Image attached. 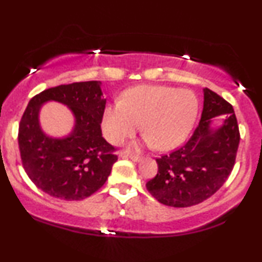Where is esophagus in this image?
<instances>
[{"instance_id":"1","label":"esophagus","mask_w":262,"mask_h":262,"mask_svg":"<svg viewBox=\"0 0 262 262\" xmlns=\"http://www.w3.org/2000/svg\"><path fill=\"white\" fill-rule=\"evenodd\" d=\"M121 159H130V160H132L134 161V162H139V161L142 160V157L141 156H137V155H126V154H120L119 155Z\"/></svg>"}]
</instances>
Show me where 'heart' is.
<instances>
[{
    "label": "heart",
    "mask_w": 262,
    "mask_h": 262,
    "mask_svg": "<svg viewBox=\"0 0 262 262\" xmlns=\"http://www.w3.org/2000/svg\"><path fill=\"white\" fill-rule=\"evenodd\" d=\"M198 116V100L191 91L163 85H138L125 92L123 101L110 103L103 111L102 131L112 144H120L137 131L142 141L128 145L138 151L143 144L159 150L173 149L187 138Z\"/></svg>",
    "instance_id": "obj_1"
}]
</instances>
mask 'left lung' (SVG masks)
<instances>
[{
  "mask_svg": "<svg viewBox=\"0 0 262 262\" xmlns=\"http://www.w3.org/2000/svg\"><path fill=\"white\" fill-rule=\"evenodd\" d=\"M203 93V113L194 134L182 148L156 160L157 175L146 182L150 194L163 205L187 207L204 202L224 185L234 168L239 143L234 108L210 89Z\"/></svg>",
  "mask_w": 262,
  "mask_h": 262,
  "instance_id": "left-lung-1",
  "label": "left lung"
}]
</instances>
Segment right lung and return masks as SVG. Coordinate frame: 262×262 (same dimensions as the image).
Returning a JSON list of instances; mask_svg holds the SVG:
<instances>
[{"instance_id":"add662e5","label":"right lung","mask_w":262,"mask_h":262,"mask_svg":"<svg viewBox=\"0 0 262 262\" xmlns=\"http://www.w3.org/2000/svg\"><path fill=\"white\" fill-rule=\"evenodd\" d=\"M100 81L60 84L28 102L19 126L21 160L28 178L42 192L64 200H82L105 184L116 161L114 148L102 137L106 106ZM67 105L73 128L63 138L42 130L40 111L48 102Z\"/></svg>"}]
</instances>
